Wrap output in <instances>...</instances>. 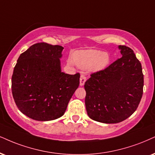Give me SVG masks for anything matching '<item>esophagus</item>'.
<instances>
[{
  "mask_svg": "<svg viewBox=\"0 0 155 155\" xmlns=\"http://www.w3.org/2000/svg\"><path fill=\"white\" fill-rule=\"evenodd\" d=\"M86 81V77H85L84 74H81V78H80V85H83L85 84V82Z\"/></svg>",
  "mask_w": 155,
  "mask_h": 155,
  "instance_id": "34e87169",
  "label": "esophagus"
}]
</instances>
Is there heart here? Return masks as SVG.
Listing matches in <instances>:
<instances>
[{"mask_svg":"<svg viewBox=\"0 0 155 155\" xmlns=\"http://www.w3.org/2000/svg\"><path fill=\"white\" fill-rule=\"evenodd\" d=\"M74 61L79 68L100 70L106 68L109 62V55L95 49L81 51L74 55Z\"/></svg>","mask_w":155,"mask_h":155,"instance_id":"obj_1","label":"heart"}]
</instances>
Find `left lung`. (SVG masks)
I'll list each match as a JSON object with an SVG mask.
<instances>
[{"mask_svg": "<svg viewBox=\"0 0 155 155\" xmlns=\"http://www.w3.org/2000/svg\"><path fill=\"white\" fill-rule=\"evenodd\" d=\"M118 47L121 58L91 74L84 85L87 115L101 123L116 124L127 119L137 110L142 97L141 62L129 47Z\"/></svg>", "mask_w": 155, "mask_h": 155, "instance_id": "left-lung-1", "label": "left lung"}]
</instances>
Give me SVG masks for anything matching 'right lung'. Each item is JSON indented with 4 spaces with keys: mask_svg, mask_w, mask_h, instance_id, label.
<instances>
[{
    "mask_svg": "<svg viewBox=\"0 0 155 155\" xmlns=\"http://www.w3.org/2000/svg\"><path fill=\"white\" fill-rule=\"evenodd\" d=\"M63 47L45 42L34 44L19 56L13 70L11 90L22 114L37 121L60 118L79 86V72H61Z\"/></svg>",
    "mask_w": 155,
    "mask_h": 155,
    "instance_id": "right-lung-1",
    "label": "right lung"
}]
</instances>
